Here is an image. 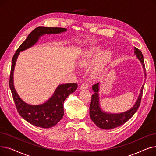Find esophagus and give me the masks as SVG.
<instances>
[{
	"mask_svg": "<svg viewBox=\"0 0 156 156\" xmlns=\"http://www.w3.org/2000/svg\"><path fill=\"white\" fill-rule=\"evenodd\" d=\"M88 88V85L87 83H83L82 85H81L80 87V90H85V89H87Z\"/></svg>",
	"mask_w": 156,
	"mask_h": 156,
	"instance_id": "34e87169",
	"label": "esophagus"
}]
</instances>
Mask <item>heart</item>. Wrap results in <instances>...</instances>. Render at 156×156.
<instances>
[{
  "label": "heart",
  "instance_id": "1",
  "mask_svg": "<svg viewBox=\"0 0 156 156\" xmlns=\"http://www.w3.org/2000/svg\"><path fill=\"white\" fill-rule=\"evenodd\" d=\"M111 58V52L108 51H101L100 47H93L86 51L81 57L80 64L83 67H90L95 65L92 75L99 78L105 74L106 66Z\"/></svg>",
  "mask_w": 156,
  "mask_h": 156
}]
</instances>
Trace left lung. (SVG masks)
Masks as SVG:
<instances>
[{"instance_id":"8db88e82","label":"left lung","mask_w":156,"mask_h":156,"mask_svg":"<svg viewBox=\"0 0 156 156\" xmlns=\"http://www.w3.org/2000/svg\"><path fill=\"white\" fill-rule=\"evenodd\" d=\"M134 54L136 58L140 61L144 69V76L146 78V73L145 64L144 61V57L142 53L138 48L134 47ZM100 83H97L92 85V88L94 91V94L92 95V101L90 105V116L94 123L101 129H111L118 127L125 124L138 110L140 104V101L142 96V92L144 84L142 85L140 94L135 104L132 108L126 111L118 113H111L105 112L102 109L100 104V97L99 92L100 90Z\"/></svg>"}]
</instances>
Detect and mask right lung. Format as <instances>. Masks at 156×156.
<instances>
[{
	"label": "right lung",
	"mask_w": 156,
	"mask_h": 156,
	"mask_svg": "<svg viewBox=\"0 0 156 156\" xmlns=\"http://www.w3.org/2000/svg\"><path fill=\"white\" fill-rule=\"evenodd\" d=\"M67 31L66 28L38 27L28 35L14 54L9 80L11 90L16 108L20 116L29 123L37 127L49 128L54 126L64 116V102L66 99L77 89L76 83L59 85L55 88L52 95L43 104L31 105L24 102L18 94L14 85V71L15 65L20 52L35 45L39 38L45 35L59 34Z\"/></svg>",
	"instance_id": "obj_1"
}]
</instances>
